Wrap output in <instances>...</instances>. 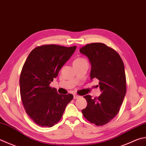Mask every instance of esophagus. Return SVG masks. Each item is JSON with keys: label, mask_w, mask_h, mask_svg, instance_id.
<instances>
[{"label": "esophagus", "mask_w": 146, "mask_h": 146, "mask_svg": "<svg viewBox=\"0 0 146 146\" xmlns=\"http://www.w3.org/2000/svg\"><path fill=\"white\" fill-rule=\"evenodd\" d=\"M80 98V96L77 95H74V99H77V98Z\"/></svg>", "instance_id": "1"}]
</instances>
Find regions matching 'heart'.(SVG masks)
I'll use <instances>...</instances> for the list:
<instances>
[{"instance_id":"obj_1","label":"heart","mask_w":146,"mask_h":146,"mask_svg":"<svg viewBox=\"0 0 146 146\" xmlns=\"http://www.w3.org/2000/svg\"><path fill=\"white\" fill-rule=\"evenodd\" d=\"M86 62V60H85L84 58H76L75 60L74 61V64H79V63H82V62Z\"/></svg>"}]
</instances>
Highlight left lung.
Listing matches in <instances>:
<instances>
[{
  "mask_svg": "<svg viewBox=\"0 0 146 146\" xmlns=\"http://www.w3.org/2000/svg\"><path fill=\"white\" fill-rule=\"evenodd\" d=\"M92 65L90 78L99 80L101 95L84 96L87 106L82 110L84 117L97 126L107 124L119 111L126 92L125 66L119 54L103 43H91L79 49Z\"/></svg>",
  "mask_w": 146,
  "mask_h": 146,
  "instance_id": "8db88e82",
  "label": "left lung"
}]
</instances>
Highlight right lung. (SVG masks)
Segmentation results:
<instances>
[{"label": "right lung", "mask_w": 146, "mask_h": 146, "mask_svg": "<svg viewBox=\"0 0 146 146\" xmlns=\"http://www.w3.org/2000/svg\"><path fill=\"white\" fill-rule=\"evenodd\" d=\"M76 49V46L42 45L27 57L20 78V94L26 112L37 125L51 127L56 124L73 99L72 94H58L49 84Z\"/></svg>", "instance_id": "obj_1"}]
</instances>
